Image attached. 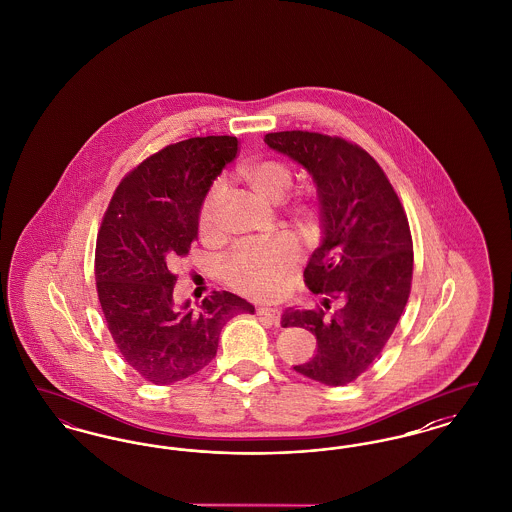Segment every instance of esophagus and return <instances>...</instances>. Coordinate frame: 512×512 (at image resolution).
I'll use <instances>...</instances> for the list:
<instances>
[{
  "label": "esophagus",
  "instance_id": "1",
  "mask_svg": "<svg viewBox=\"0 0 512 512\" xmlns=\"http://www.w3.org/2000/svg\"><path fill=\"white\" fill-rule=\"evenodd\" d=\"M257 315H259V317L268 318V320L274 322V324L280 322V311H278V309H272V307H259V309H257Z\"/></svg>",
  "mask_w": 512,
  "mask_h": 512
}]
</instances>
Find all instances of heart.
<instances>
[{"label":"heart","instance_id":"heart-1","mask_svg":"<svg viewBox=\"0 0 512 512\" xmlns=\"http://www.w3.org/2000/svg\"><path fill=\"white\" fill-rule=\"evenodd\" d=\"M238 176L253 194L272 205L286 201L295 184L292 167L272 157L245 163L240 167ZM222 199V184H215L199 205L197 226L205 240L219 238ZM290 213L295 226L309 232L317 220V203L311 195L297 197ZM299 263L301 253L297 245L280 236L261 244H245L234 249L222 263V278L236 292L255 299H276L286 292Z\"/></svg>","mask_w":512,"mask_h":512}]
</instances>
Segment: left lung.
Returning <instances> with one entry per match:
<instances>
[{
	"label": "left lung",
	"mask_w": 512,
	"mask_h": 512,
	"mask_svg": "<svg viewBox=\"0 0 512 512\" xmlns=\"http://www.w3.org/2000/svg\"><path fill=\"white\" fill-rule=\"evenodd\" d=\"M268 147L313 174L322 211V244L303 272L324 307L288 309L282 326L317 336V355L295 372L345 386L368 370L391 338L413 282L407 213L384 169L363 147L307 130L270 132ZM337 305L332 308L331 303Z\"/></svg>",
	"instance_id": "8db88e82"
}]
</instances>
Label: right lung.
<instances>
[{"instance_id": "obj_1", "label": "right lung", "mask_w": 512, "mask_h": 512, "mask_svg": "<svg viewBox=\"0 0 512 512\" xmlns=\"http://www.w3.org/2000/svg\"><path fill=\"white\" fill-rule=\"evenodd\" d=\"M238 153L236 136L190 138L149 155L121 180L101 220L96 288L107 328L122 355L155 386L190 378L219 349L230 318L255 307L213 292L199 311L174 305L171 265L197 240L203 197Z\"/></svg>"}]
</instances>
